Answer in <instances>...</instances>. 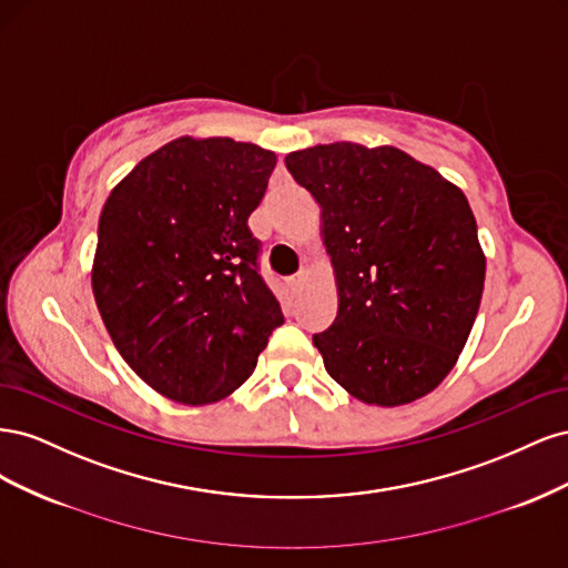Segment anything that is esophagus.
<instances>
[{
    "instance_id": "1",
    "label": "esophagus",
    "mask_w": 568,
    "mask_h": 568,
    "mask_svg": "<svg viewBox=\"0 0 568 568\" xmlns=\"http://www.w3.org/2000/svg\"><path fill=\"white\" fill-rule=\"evenodd\" d=\"M305 277H307V274H305V270H301L298 274H294V277H288L286 280V286H288V291H291V294H298V291H301V286H303V282H305Z\"/></svg>"
}]
</instances>
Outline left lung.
I'll return each instance as SVG.
<instances>
[{
	"instance_id": "1",
	"label": "left lung",
	"mask_w": 568,
	"mask_h": 568,
	"mask_svg": "<svg viewBox=\"0 0 568 568\" xmlns=\"http://www.w3.org/2000/svg\"><path fill=\"white\" fill-rule=\"evenodd\" d=\"M322 209L338 313L313 343L357 400L395 407L432 393L469 338L486 255L462 189L395 146L317 144L286 156Z\"/></svg>"
}]
</instances>
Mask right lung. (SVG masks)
Masks as SVG:
<instances>
[{
  "instance_id": "obj_1",
  "label": "right lung",
  "mask_w": 568,
  "mask_h": 568,
  "mask_svg": "<svg viewBox=\"0 0 568 568\" xmlns=\"http://www.w3.org/2000/svg\"><path fill=\"white\" fill-rule=\"evenodd\" d=\"M274 163L230 136H180L136 163L101 211L97 307L125 363L170 400L225 398L284 322L248 230Z\"/></svg>"
}]
</instances>
